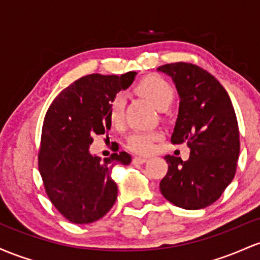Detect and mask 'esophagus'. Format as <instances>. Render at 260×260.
Listing matches in <instances>:
<instances>
[{
  "label": "esophagus",
  "instance_id": "34e87169",
  "mask_svg": "<svg viewBox=\"0 0 260 260\" xmlns=\"http://www.w3.org/2000/svg\"><path fill=\"white\" fill-rule=\"evenodd\" d=\"M146 161H147L146 157H135V158L133 159V163L134 165H142V163H145Z\"/></svg>",
  "mask_w": 260,
  "mask_h": 260
}]
</instances>
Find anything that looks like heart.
<instances>
[{
  "instance_id": "obj_1",
  "label": "heart",
  "mask_w": 260,
  "mask_h": 260,
  "mask_svg": "<svg viewBox=\"0 0 260 260\" xmlns=\"http://www.w3.org/2000/svg\"><path fill=\"white\" fill-rule=\"evenodd\" d=\"M136 92L144 95L158 109H165L172 103L174 97V89L167 80L159 75H146L135 84ZM125 101L121 94H115L110 99L108 106V120L112 126L119 127L124 124ZM159 134L150 131H134L127 138V148L135 153H148L152 151L153 144L159 139Z\"/></svg>"
}]
</instances>
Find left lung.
I'll list each match as a JSON object with an SVG mask.
<instances>
[{
	"mask_svg": "<svg viewBox=\"0 0 260 260\" xmlns=\"http://www.w3.org/2000/svg\"><path fill=\"white\" fill-rule=\"evenodd\" d=\"M173 78L179 93V114L172 144L185 142L188 161L166 156L168 171L161 179L163 197L178 208L204 209L232 182L240 154V131L232 102L216 78L188 62L158 67Z\"/></svg>",
	"mask_w": 260,
	"mask_h": 260,
	"instance_id": "left-lung-1",
	"label": "left lung"
}]
</instances>
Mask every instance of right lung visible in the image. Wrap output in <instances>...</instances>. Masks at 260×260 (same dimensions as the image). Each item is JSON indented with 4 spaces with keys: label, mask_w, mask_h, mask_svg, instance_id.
Returning a JSON list of instances; mask_svg holds the SVG:
<instances>
[{
    "label": "right lung",
    "mask_w": 260,
    "mask_h": 260,
    "mask_svg": "<svg viewBox=\"0 0 260 260\" xmlns=\"http://www.w3.org/2000/svg\"><path fill=\"white\" fill-rule=\"evenodd\" d=\"M135 75L83 76L63 89L46 112L38 166L46 195L70 222H94L114 205L118 186L110 171L116 163L130 165V154L115 152L103 161L88 148L94 135L109 139L110 99L127 88Z\"/></svg>",
    "instance_id": "obj_1"
}]
</instances>
